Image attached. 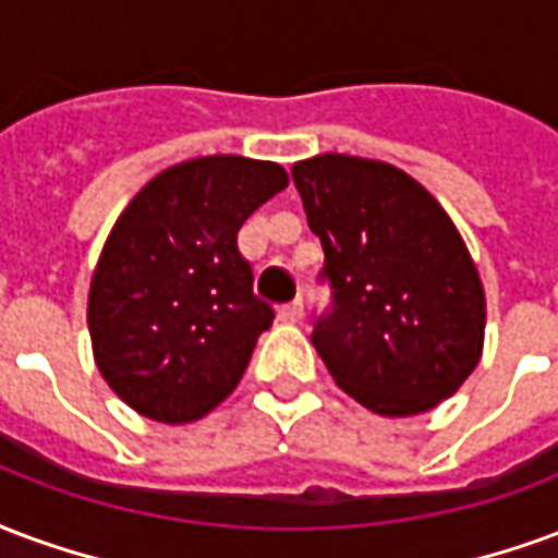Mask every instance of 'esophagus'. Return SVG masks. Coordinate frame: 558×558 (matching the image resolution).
Here are the masks:
<instances>
[{
	"mask_svg": "<svg viewBox=\"0 0 558 558\" xmlns=\"http://www.w3.org/2000/svg\"><path fill=\"white\" fill-rule=\"evenodd\" d=\"M276 318L282 320V324H296V320H303V303L294 300V303H288L276 312Z\"/></svg>",
	"mask_w": 558,
	"mask_h": 558,
	"instance_id": "obj_1",
	"label": "esophagus"
}]
</instances>
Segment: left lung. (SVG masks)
<instances>
[{"label":"left lung","instance_id":"8db88e82","mask_svg":"<svg viewBox=\"0 0 558 558\" xmlns=\"http://www.w3.org/2000/svg\"><path fill=\"white\" fill-rule=\"evenodd\" d=\"M332 306L312 344L332 380L380 416L454 396L482 360L485 288L449 214L408 172L318 154L294 162Z\"/></svg>","mask_w":558,"mask_h":558}]
</instances>
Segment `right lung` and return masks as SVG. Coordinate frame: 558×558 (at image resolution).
<instances>
[{
	"instance_id": "add662e5",
	"label": "right lung",
	"mask_w": 558,
	"mask_h": 558,
	"mask_svg": "<svg viewBox=\"0 0 558 558\" xmlns=\"http://www.w3.org/2000/svg\"><path fill=\"white\" fill-rule=\"evenodd\" d=\"M284 186L279 162L195 157L150 178L118 217L92 276L88 332L104 380L136 413L184 425L234 392L274 324L238 231Z\"/></svg>"
}]
</instances>
